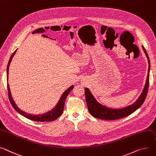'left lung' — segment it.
<instances>
[{
	"label": "left lung",
	"instance_id": "left-lung-1",
	"mask_svg": "<svg viewBox=\"0 0 156 156\" xmlns=\"http://www.w3.org/2000/svg\"><path fill=\"white\" fill-rule=\"evenodd\" d=\"M142 48L145 53V55H146L147 58L149 68L147 73V77L146 79V84H145L142 92L141 93L138 99L135 101L133 104L127 106L124 108L116 109L110 108L106 106L101 105V103H100L96 100L94 96L92 95L90 90L88 88H85V98L87 106L88 108V111L93 117L102 120H117L121 118L126 117L130 115L131 113L134 112L142 106L147 94L149 85V72L151 68L150 60L147 51L143 46H142Z\"/></svg>",
	"mask_w": 156,
	"mask_h": 156
}]
</instances>
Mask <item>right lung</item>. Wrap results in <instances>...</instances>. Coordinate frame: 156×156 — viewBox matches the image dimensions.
Masks as SVG:
<instances>
[{"instance_id":"1","label":"right lung","mask_w":156,"mask_h":156,"mask_svg":"<svg viewBox=\"0 0 156 156\" xmlns=\"http://www.w3.org/2000/svg\"><path fill=\"white\" fill-rule=\"evenodd\" d=\"M17 49H16L13 54L12 55V56H10L9 63L7 65V80H8V78H9V66L10 64V62H11L12 58L14 57V56L15 55L16 51ZM74 86L71 85L70 87H69L65 91H64V93L62 94V95L61 96L59 100L58 101V103L56 104V105L50 111L45 113H43V114H39V115H32V114H29L27 113L23 110H21L20 109H19V108L17 106V105L16 104L15 101H14L12 95H11V93H10V88H9V85L8 84L7 82V90H8V95H9V98L10 100V103H11L12 106L13 107V108L19 113L20 115H22L23 116H24V117L29 119L31 120H34L36 122H49V121H53L55 120L56 119H57L59 116L61 115V114L63 113V110H64V106H65V101L66 100V98L67 97V96L68 95V94L69 93V92L73 89Z\"/></svg>"}]
</instances>
